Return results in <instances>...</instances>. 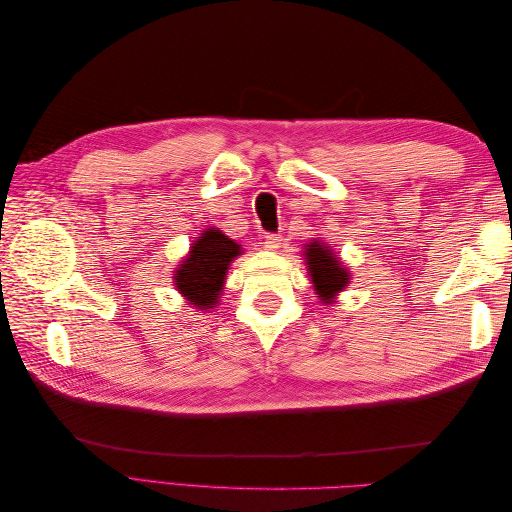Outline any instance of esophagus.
Returning <instances> with one entry per match:
<instances>
[{
  "label": "esophagus",
  "instance_id": "obj_1",
  "mask_svg": "<svg viewBox=\"0 0 512 512\" xmlns=\"http://www.w3.org/2000/svg\"><path fill=\"white\" fill-rule=\"evenodd\" d=\"M262 243H265L267 250L275 252V250H280V245H282V237H280V235H273V232H267V235L262 237Z\"/></svg>",
  "mask_w": 512,
  "mask_h": 512
}]
</instances>
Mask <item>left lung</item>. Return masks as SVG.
Wrapping results in <instances>:
<instances>
[{
    "instance_id": "left-lung-1",
    "label": "left lung",
    "mask_w": 512,
    "mask_h": 512,
    "mask_svg": "<svg viewBox=\"0 0 512 512\" xmlns=\"http://www.w3.org/2000/svg\"><path fill=\"white\" fill-rule=\"evenodd\" d=\"M303 256L307 262L309 277H312L314 282V290L318 292L320 301L329 305L335 299V294L348 286V269L342 265V260L329 250V245H324L316 239L305 245Z\"/></svg>"
}]
</instances>
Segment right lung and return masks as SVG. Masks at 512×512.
Wrapping results in <instances>:
<instances>
[{
  "instance_id": "1",
  "label": "right lung",
  "mask_w": 512,
  "mask_h": 512,
  "mask_svg": "<svg viewBox=\"0 0 512 512\" xmlns=\"http://www.w3.org/2000/svg\"><path fill=\"white\" fill-rule=\"evenodd\" d=\"M241 252V245L222 235L218 228H207L203 237L192 243L190 254L175 271L177 290L196 309L215 307L226 280L228 265Z\"/></svg>"
}]
</instances>
